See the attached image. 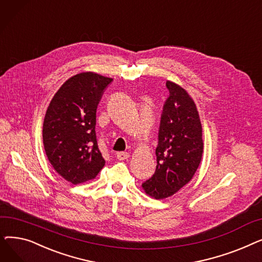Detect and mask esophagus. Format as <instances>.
Segmentation results:
<instances>
[{"label": "esophagus", "mask_w": 262, "mask_h": 262, "mask_svg": "<svg viewBox=\"0 0 262 262\" xmlns=\"http://www.w3.org/2000/svg\"><path fill=\"white\" fill-rule=\"evenodd\" d=\"M129 157V154L126 152H120L117 154V159L118 160H125Z\"/></svg>", "instance_id": "obj_1"}]
</instances>
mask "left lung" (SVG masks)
Here are the masks:
<instances>
[{
  "label": "left lung",
  "mask_w": 262,
  "mask_h": 262,
  "mask_svg": "<svg viewBox=\"0 0 262 262\" xmlns=\"http://www.w3.org/2000/svg\"><path fill=\"white\" fill-rule=\"evenodd\" d=\"M156 148L155 174L142 184L155 200L172 196L193 178L203 155V129L196 105L180 85L168 80Z\"/></svg>",
  "instance_id": "obj_1"
}]
</instances>
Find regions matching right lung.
Masks as SVG:
<instances>
[{
  "label": "right lung",
  "instance_id": "obj_1",
  "mask_svg": "<svg viewBox=\"0 0 262 262\" xmlns=\"http://www.w3.org/2000/svg\"><path fill=\"white\" fill-rule=\"evenodd\" d=\"M113 78L94 72L66 80L47 109L42 139L50 163L73 185L94 180L105 166L95 135L96 108Z\"/></svg>",
  "mask_w": 262,
  "mask_h": 262
}]
</instances>
